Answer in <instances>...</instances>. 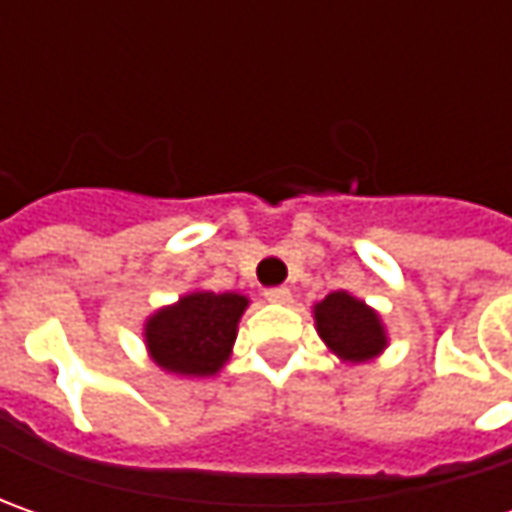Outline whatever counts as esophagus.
Instances as JSON below:
<instances>
[{"label": "esophagus", "mask_w": 512, "mask_h": 512, "mask_svg": "<svg viewBox=\"0 0 512 512\" xmlns=\"http://www.w3.org/2000/svg\"><path fill=\"white\" fill-rule=\"evenodd\" d=\"M265 296L267 302H273V305H287V302H290V287H267Z\"/></svg>", "instance_id": "obj_1"}]
</instances>
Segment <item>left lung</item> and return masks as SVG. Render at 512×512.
Returning a JSON list of instances; mask_svg holds the SVG:
<instances>
[{
    "mask_svg": "<svg viewBox=\"0 0 512 512\" xmlns=\"http://www.w3.org/2000/svg\"><path fill=\"white\" fill-rule=\"evenodd\" d=\"M313 322L327 350L347 364L370 362L390 344L382 316L347 290H333L316 302Z\"/></svg>",
    "mask_w": 512,
    "mask_h": 512,
    "instance_id": "1",
    "label": "left lung"
}]
</instances>
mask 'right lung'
I'll use <instances>...</instances> for the list:
<instances>
[{"mask_svg": "<svg viewBox=\"0 0 512 512\" xmlns=\"http://www.w3.org/2000/svg\"><path fill=\"white\" fill-rule=\"evenodd\" d=\"M250 305L242 293L190 290L145 319V347L156 367L182 379L216 376L233 353L239 319Z\"/></svg>", "mask_w": 512, "mask_h": 512, "instance_id": "obj_1", "label": "right lung"}]
</instances>
